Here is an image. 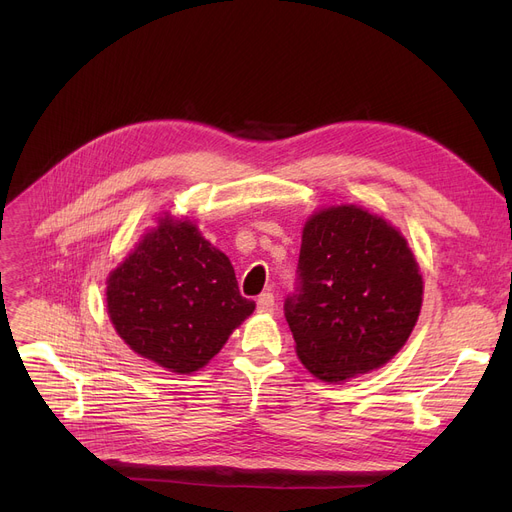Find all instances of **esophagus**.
Segmentation results:
<instances>
[{
	"label": "esophagus",
	"mask_w": 512,
	"mask_h": 512,
	"mask_svg": "<svg viewBox=\"0 0 512 512\" xmlns=\"http://www.w3.org/2000/svg\"><path fill=\"white\" fill-rule=\"evenodd\" d=\"M274 309H276L274 294H272V292L259 294V299H257V311H259V313H265V315H270V313H274Z\"/></svg>",
	"instance_id": "1"
}]
</instances>
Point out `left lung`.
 I'll list each match as a JSON object with an SVG mask.
<instances>
[{
  "label": "left lung",
  "instance_id": "left-lung-1",
  "mask_svg": "<svg viewBox=\"0 0 512 512\" xmlns=\"http://www.w3.org/2000/svg\"><path fill=\"white\" fill-rule=\"evenodd\" d=\"M299 282L284 315L297 357L328 384L394 359L423 303V278L407 238L359 205H330L309 215Z\"/></svg>",
  "mask_w": 512,
  "mask_h": 512
}]
</instances>
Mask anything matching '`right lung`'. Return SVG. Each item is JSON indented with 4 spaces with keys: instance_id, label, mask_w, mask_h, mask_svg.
<instances>
[{
    "instance_id": "right-lung-1",
    "label": "right lung",
    "mask_w": 512,
    "mask_h": 512,
    "mask_svg": "<svg viewBox=\"0 0 512 512\" xmlns=\"http://www.w3.org/2000/svg\"><path fill=\"white\" fill-rule=\"evenodd\" d=\"M105 307L130 351L174 373L205 367L255 303L230 259L188 218L164 213L107 276Z\"/></svg>"
}]
</instances>
